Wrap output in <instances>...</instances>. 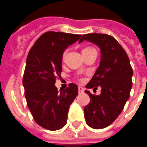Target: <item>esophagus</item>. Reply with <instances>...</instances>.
Here are the masks:
<instances>
[{
	"label": "esophagus",
	"instance_id": "1",
	"mask_svg": "<svg viewBox=\"0 0 147 147\" xmlns=\"http://www.w3.org/2000/svg\"><path fill=\"white\" fill-rule=\"evenodd\" d=\"M78 90H79V93L80 94L83 93V92H84V89H83L82 86H79V87H78Z\"/></svg>",
	"mask_w": 147,
	"mask_h": 147
}]
</instances>
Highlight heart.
<instances>
[{"label":"heart","mask_w":147,"mask_h":147,"mask_svg":"<svg viewBox=\"0 0 147 147\" xmlns=\"http://www.w3.org/2000/svg\"><path fill=\"white\" fill-rule=\"evenodd\" d=\"M91 50H93V49H92V48H90V47H88V48H85V49L83 50V51H82V53H85V52H87V51H91ZM65 55H66V52H64V55H63V58H64V57H65Z\"/></svg>","instance_id":"1"}]
</instances>
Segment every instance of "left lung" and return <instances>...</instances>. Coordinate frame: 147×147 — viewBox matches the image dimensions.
<instances>
[{
    "mask_svg": "<svg viewBox=\"0 0 147 147\" xmlns=\"http://www.w3.org/2000/svg\"><path fill=\"white\" fill-rule=\"evenodd\" d=\"M92 42L99 48L101 59L87 89L101 87L100 95L85 92L90 102L84 107L86 124L92 128L102 129L109 126L118 118L130 97L132 88L133 70L129 57L118 41L107 34H84L80 39Z\"/></svg>",
    "mask_w": 147,
    "mask_h": 147,
    "instance_id": "1",
    "label": "left lung"
}]
</instances>
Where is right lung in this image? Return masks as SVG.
Masks as SVG:
<instances>
[{"label": "right lung", "instance_id": "obj_1", "mask_svg": "<svg viewBox=\"0 0 147 147\" xmlns=\"http://www.w3.org/2000/svg\"><path fill=\"white\" fill-rule=\"evenodd\" d=\"M81 35L47 32L37 39L26 58L23 79L27 105L38 125L57 131L65 126L69 107L78 95L74 83L59 92L55 78L62 71L63 53Z\"/></svg>", "mask_w": 147, "mask_h": 147}]
</instances>
